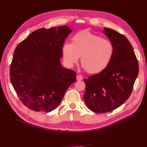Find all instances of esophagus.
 I'll return each instance as SVG.
<instances>
[{
  "label": "esophagus",
  "instance_id": "34e87169",
  "mask_svg": "<svg viewBox=\"0 0 147 147\" xmlns=\"http://www.w3.org/2000/svg\"><path fill=\"white\" fill-rule=\"evenodd\" d=\"M77 80L78 81H81L83 80V77L80 75H78L77 76Z\"/></svg>",
  "mask_w": 147,
  "mask_h": 147
}]
</instances>
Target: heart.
Returning a JSON list of instances; mask_svg holds the SVG:
<instances>
[{
    "label": "heart",
    "mask_w": 147,
    "mask_h": 147,
    "mask_svg": "<svg viewBox=\"0 0 147 147\" xmlns=\"http://www.w3.org/2000/svg\"><path fill=\"white\" fill-rule=\"evenodd\" d=\"M113 43L108 39L88 30L74 35L72 43L66 42L62 47V54L66 64L73 67L81 56L84 69L90 74H97L109 65L114 55Z\"/></svg>",
    "instance_id": "obj_1"
}]
</instances>
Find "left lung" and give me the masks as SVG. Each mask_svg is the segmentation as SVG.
<instances>
[{
    "label": "left lung",
    "mask_w": 147,
    "mask_h": 147,
    "mask_svg": "<svg viewBox=\"0 0 147 147\" xmlns=\"http://www.w3.org/2000/svg\"><path fill=\"white\" fill-rule=\"evenodd\" d=\"M115 47L112 61L104 70L84 79L86 105L95 113H106L121 106L131 94L139 64L131 43L116 30L104 28Z\"/></svg>",
    "instance_id": "obj_1"
}]
</instances>
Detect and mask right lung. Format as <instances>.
<instances>
[{"mask_svg": "<svg viewBox=\"0 0 147 147\" xmlns=\"http://www.w3.org/2000/svg\"><path fill=\"white\" fill-rule=\"evenodd\" d=\"M71 32L66 26L39 29L16 47L10 65V81L20 99L29 109L51 112L76 80L75 72L64 69L60 63L62 47Z\"/></svg>", "mask_w": 147, "mask_h": 147, "instance_id": "obj_1", "label": "right lung"}]
</instances>
